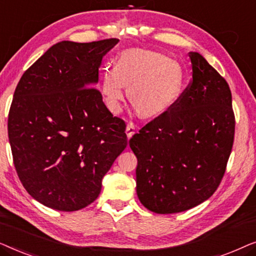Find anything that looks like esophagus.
Masks as SVG:
<instances>
[{
	"label": "esophagus",
	"instance_id": "34e87169",
	"mask_svg": "<svg viewBox=\"0 0 256 256\" xmlns=\"http://www.w3.org/2000/svg\"><path fill=\"white\" fill-rule=\"evenodd\" d=\"M135 130H136L135 124H132V122H128L127 127H126V134H127V138H130L132 136L135 134Z\"/></svg>",
	"mask_w": 256,
	"mask_h": 256
}]
</instances>
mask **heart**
<instances>
[{"label": "heart", "mask_w": 256, "mask_h": 256, "mask_svg": "<svg viewBox=\"0 0 256 256\" xmlns=\"http://www.w3.org/2000/svg\"><path fill=\"white\" fill-rule=\"evenodd\" d=\"M184 72L180 64L158 52L129 48L122 51L114 68H106L101 76V92L107 107L118 113L126 86L128 96L143 118L166 113L178 100L183 88Z\"/></svg>", "instance_id": "1"}]
</instances>
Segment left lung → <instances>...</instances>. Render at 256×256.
Listing matches in <instances>:
<instances>
[{
    "instance_id": "obj_1",
    "label": "left lung",
    "mask_w": 256,
    "mask_h": 256,
    "mask_svg": "<svg viewBox=\"0 0 256 256\" xmlns=\"http://www.w3.org/2000/svg\"><path fill=\"white\" fill-rule=\"evenodd\" d=\"M192 79L166 113L129 140L138 157L136 192L160 214L183 212L214 194L234 142L232 93L198 52H188Z\"/></svg>"
}]
</instances>
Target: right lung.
<instances>
[{
    "label": "right lung",
    "mask_w": 256,
    "mask_h": 256,
    "mask_svg": "<svg viewBox=\"0 0 256 256\" xmlns=\"http://www.w3.org/2000/svg\"><path fill=\"white\" fill-rule=\"evenodd\" d=\"M118 42L54 44L17 84L8 116L14 164L28 194L48 208L88 206L127 146L124 121L93 87L102 57Z\"/></svg>",
    "instance_id": "1"
}]
</instances>
